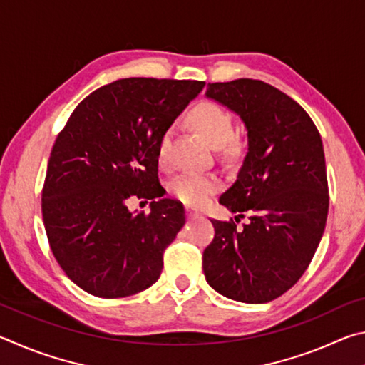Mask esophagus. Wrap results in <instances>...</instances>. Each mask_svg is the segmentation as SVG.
Returning <instances> with one entry per match:
<instances>
[{
    "label": "esophagus",
    "instance_id": "34e87169",
    "mask_svg": "<svg viewBox=\"0 0 365 365\" xmlns=\"http://www.w3.org/2000/svg\"><path fill=\"white\" fill-rule=\"evenodd\" d=\"M187 214H188V217H197V215H201V212L196 211V209H193V207H187Z\"/></svg>",
    "mask_w": 365,
    "mask_h": 365
}]
</instances>
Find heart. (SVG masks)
<instances>
[{
	"label": "heart",
	"instance_id": "b5f03b06",
	"mask_svg": "<svg viewBox=\"0 0 365 365\" xmlns=\"http://www.w3.org/2000/svg\"><path fill=\"white\" fill-rule=\"evenodd\" d=\"M188 122L195 130L205 138L212 148L227 146L233 150L237 141L232 138V115L224 108L211 101H202L190 110ZM170 133L165 132L158 143V158L163 160L168 153ZM172 193L185 205L202 206L209 200L215 190L219 188V182L211 175L197 174H182L172 182Z\"/></svg>",
	"mask_w": 365,
	"mask_h": 365
}]
</instances>
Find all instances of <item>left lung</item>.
<instances>
[{
    "instance_id": "left-lung-1",
    "label": "left lung",
    "mask_w": 365,
    "mask_h": 365,
    "mask_svg": "<svg viewBox=\"0 0 365 365\" xmlns=\"http://www.w3.org/2000/svg\"><path fill=\"white\" fill-rule=\"evenodd\" d=\"M206 98L237 114L248 151L237 180L219 202L250 222L211 219L214 240L202 270L215 292L262 304L288 292L304 274L329 214L324 145L298 103L261 80L209 83Z\"/></svg>"
}]
</instances>
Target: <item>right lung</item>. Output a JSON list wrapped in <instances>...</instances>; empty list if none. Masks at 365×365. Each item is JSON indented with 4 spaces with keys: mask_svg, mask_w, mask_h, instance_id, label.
Segmentation results:
<instances>
[{
    "mask_svg": "<svg viewBox=\"0 0 365 365\" xmlns=\"http://www.w3.org/2000/svg\"><path fill=\"white\" fill-rule=\"evenodd\" d=\"M205 85L117 80L86 96L59 132L41 212L54 257L83 292L125 298L158 282L185 225L183 206L158 180V143ZM130 195L153 199L150 214L132 213Z\"/></svg>",
    "mask_w": 365,
    "mask_h": 365,
    "instance_id": "1",
    "label": "right lung"
}]
</instances>
